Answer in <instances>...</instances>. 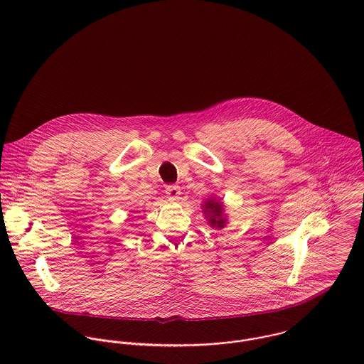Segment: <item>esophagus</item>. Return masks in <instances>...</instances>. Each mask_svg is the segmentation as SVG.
I'll return each instance as SVG.
<instances>
[{
	"label": "esophagus",
	"instance_id": "34e87169",
	"mask_svg": "<svg viewBox=\"0 0 364 364\" xmlns=\"http://www.w3.org/2000/svg\"><path fill=\"white\" fill-rule=\"evenodd\" d=\"M165 193L169 199H176L181 195V188L178 185H168L165 188Z\"/></svg>",
	"mask_w": 364,
	"mask_h": 364
}]
</instances>
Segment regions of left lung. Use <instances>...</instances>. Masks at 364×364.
Wrapping results in <instances>:
<instances>
[{"label": "left lung", "instance_id": "left-lung-1", "mask_svg": "<svg viewBox=\"0 0 364 364\" xmlns=\"http://www.w3.org/2000/svg\"><path fill=\"white\" fill-rule=\"evenodd\" d=\"M214 200H208L205 203V208H206L205 213L208 214V221L213 227L223 228L224 223H225V218H223V205L218 202H214Z\"/></svg>", "mask_w": 364, "mask_h": 364}]
</instances>
